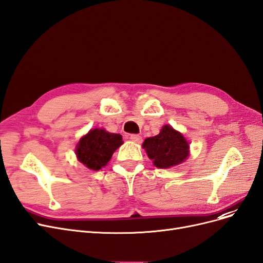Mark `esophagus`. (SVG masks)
Wrapping results in <instances>:
<instances>
[{"instance_id": "34e87169", "label": "esophagus", "mask_w": 263, "mask_h": 263, "mask_svg": "<svg viewBox=\"0 0 263 263\" xmlns=\"http://www.w3.org/2000/svg\"><path fill=\"white\" fill-rule=\"evenodd\" d=\"M130 140L132 142H134V143L140 144L142 142V137H141V135H139V134H131L130 135Z\"/></svg>"}]
</instances>
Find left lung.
I'll list each match as a JSON object with an SVG mask.
<instances>
[{"label": "left lung", "instance_id": "8db88e82", "mask_svg": "<svg viewBox=\"0 0 263 263\" xmlns=\"http://www.w3.org/2000/svg\"><path fill=\"white\" fill-rule=\"evenodd\" d=\"M142 146L155 166L160 169L178 166L190 154L187 141L182 133L174 130L170 124L163 125L159 134L147 138Z\"/></svg>", "mask_w": 263, "mask_h": 263}]
</instances>
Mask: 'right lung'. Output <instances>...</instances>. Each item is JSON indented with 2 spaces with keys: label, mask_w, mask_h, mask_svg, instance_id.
Wrapping results in <instances>:
<instances>
[{
  "label": "right lung",
  "mask_w": 263,
  "mask_h": 263,
  "mask_svg": "<svg viewBox=\"0 0 263 263\" xmlns=\"http://www.w3.org/2000/svg\"><path fill=\"white\" fill-rule=\"evenodd\" d=\"M123 144L120 134L109 133L104 129H93L77 144V158L86 168L100 170L110 160L114 152Z\"/></svg>",
  "instance_id": "obj_1"
}]
</instances>
